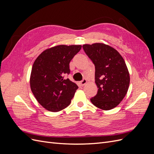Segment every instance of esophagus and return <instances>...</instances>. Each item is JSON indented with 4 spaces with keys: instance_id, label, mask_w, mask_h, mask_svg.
<instances>
[{
    "instance_id": "esophagus-1",
    "label": "esophagus",
    "mask_w": 154,
    "mask_h": 154,
    "mask_svg": "<svg viewBox=\"0 0 154 154\" xmlns=\"http://www.w3.org/2000/svg\"><path fill=\"white\" fill-rule=\"evenodd\" d=\"M87 83V80H86V79H83V80L82 81L80 82V84H81L82 86H83V85H85Z\"/></svg>"
}]
</instances>
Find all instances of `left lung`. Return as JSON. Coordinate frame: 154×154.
I'll list each match as a JSON object with an SVG mask.
<instances>
[{"label": "left lung", "mask_w": 154, "mask_h": 154, "mask_svg": "<svg viewBox=\"0 0 154 154\" xmlns=\"http://www.w3.org/2000/svg\"><path fill=\"white\" fill-rule=\"evenodd\" d=\"M83 50L95 66L97 94L91 101L97 108L109 110L117 106L127 94L130 74L118 51L102 43L84 44Z\"/></svg>", "instance_id": "8db88e82"}]
</instances>
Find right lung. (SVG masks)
I'll use <instances>...</instances> for the list:
<instances>
[{"label":"right lung","instance_id":"obj_1","mask_svg":"<svg viewBox=\"0 0 154 154\" xmlns=\"http://www.w3.org/2000/svg\"><path fill=\"white\" fill-rule=\"evenodd\" d=\"M81 48V45H59L45 50L35 60L30 87L36 100L46 110L58 112L71 103L78 87L64 76L70 73L69 63Z\"/></svg>","mask_w":154,"mask_h":154}]
</instances>
